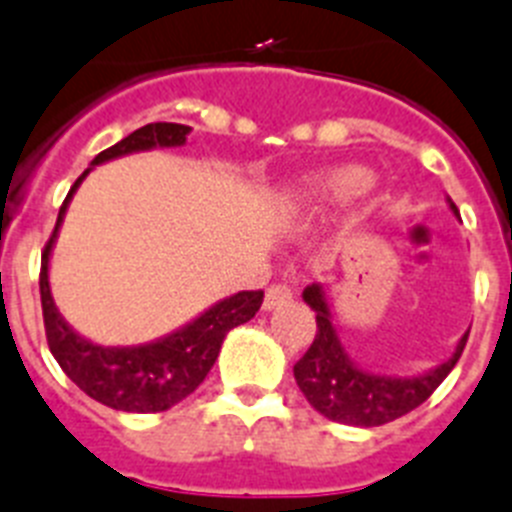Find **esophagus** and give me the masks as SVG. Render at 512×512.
I'll list each match as a JSON object with an SVG mask.
<instances>
[{"mask_svg": "<svg viewBox=\"0 0 512 512\" xmlns=\"http://www.w3.org/2000/svg\"><path fill=\"white\" fill-rule=\"evenodd\" d=\"M287 300H292V290L285 285H272L269 290H266L264 295V310H274L279 308L282 303H287Z\"/></svg>", "mask_w": 512, "mask_h": 512, "instance_id": "34e87169", "label": "esophagus"}]
</instances>
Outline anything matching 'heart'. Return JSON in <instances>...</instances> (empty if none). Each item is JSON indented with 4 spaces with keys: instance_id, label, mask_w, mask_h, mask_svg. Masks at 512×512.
Segmentation results:
<instances>
[{
    "instance_id": "heart-1",
    "label": "heart",
    "mask_w": 512,
    "mask_h": 512,
    "mask_svg": "<svg viewBox=\"0 0 512 512\" xmlns=\"http://www.w3.org/2000/svg\"><path fill=\"white\" fill-rule=\"evenodd\" d=\"M373 181V170L365 165L342 163L323 168L292 189L282 217L292 230H303L355 204L362 194H368Z\"/></svg>"
}]
</instances>
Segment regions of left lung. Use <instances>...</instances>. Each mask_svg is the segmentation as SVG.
Here are the masks:
<instances>
[{"label": "left lung", "instance_id": "8db88e82", "mask_svg": "<svg viewBox=\"0 0 512 512\" xmlns=\"http://www.w3.org/2000/svg\"><path fill=\"white\" fill-rule=\"evenodd\" d=\"M453 217H458L456 204L448 199ZM303 300L316 310V339L295 365V381L310 406L323 417L355 427H378L404 417L427 401L435 388L445 381L466 347L469 331L458 339L451 357L440 365L417 375H396L383 370L365 368L344 347L334 321L331 298L323 285H310Z\"/></svg>", "mask_w": 512, "mask_h": 512}]
</instances>
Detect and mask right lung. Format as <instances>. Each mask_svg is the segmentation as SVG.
<instances>
[{
  "mask_svg": "<svg viewBox=\"0 0 512 512\" xmlns=\"http://www.w3.org/2000/svg\"><path fill=\"white\" fill-rule=\"evenodd\" d=\"M189 134L191 126L157 121V124H147L142 129L131 131L129 137L95 155L90 168L69 189L67 199L59 209L54 235L43 251L41 305L51 355L56 357L69 381L77 383L80 391H85L90 399L100 401V404L119 409V412H165V409L186 399L189 393H194L212 370L225 336L240 323L251 321L259 313L261 300H264L261 290L235 292L230 298H222L209 305L189 323L178 326L176 331L157 336L152 342L129 344V347H103L98 342H90L80 331H74L56 308L51 282H48V266H51V253H54L69 202L80 189V183L87 178V173L98 165L134 155V152L183 147Z\"/></svg>",
  "mask_w": 512,
  "mask_h": 512,
  "instance_id": "right-lung-1",
  "label": "right lung"
}]
</instances>
